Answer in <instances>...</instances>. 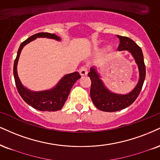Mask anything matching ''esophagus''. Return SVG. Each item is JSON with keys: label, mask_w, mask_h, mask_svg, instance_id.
Instances as JSON below:
<instances>
[{"label": "esophagus", "mask_w": 160, "mask_h": 160, "mask_svg": "<svg viewBox=\"0 0 160 160\" xmlns=\"http://www.w3.org/2000/svg\"><path fill=\"white\" fill-rule=\"evenodd\" d=\"M79 73H80V74L81 75V76H86V75H87V74H88L87 67H86V65L82 66L81 68L79 69Z\"/></svg>", "instance_id": "34e87169"}]
</instances>
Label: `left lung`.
I'll list each match as a JSON object with an SVG mask.
<instances>
[{
    "label": "left lung",
    "mask_w": 160,
    "mask_h": 160,
    "mask_svg": "<svg viewBox=\"0 0 160 160\" xmlns=\"http://www.w3.org/2000/svg\"><path fill=\"white\" fill-rule=\"evenodd\" d=\"M117 37L120 40L118 51H128L135 59L139 72V79L137 85L130 93L119 95L110 92L106 87L96 68L92 67L88 74L92 81L90 96L95 107L104 112L119 111L131 105L139 95L145 78V65L142 49L131 38L122 36H117Z\"/></svg>",
    "instance_id": "8db88e82"
}]
</instances>
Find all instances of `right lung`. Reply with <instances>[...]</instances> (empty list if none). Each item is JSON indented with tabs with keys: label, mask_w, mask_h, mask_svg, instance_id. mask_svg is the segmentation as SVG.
<instances>
[{
	"label": "right lung",
	"mask_w": 160,
	"mask_h": 160,
	"mask_svg": "<svg viewBox=\"0 0 160 160\" xmlns=\"http://www.w3.org/2000/svg\"><path fill=\"white\" fill-rule=\"evenodd\" d=\"M48 38L60 41V38L53 33L49 32H38L35 35H32L29 37L21 44L19 47L17 57L14 62L13 67V74H14L15 85L19 95L22 99L28 104L31 106L32 107L40 111H57L62 109L66 101L68 96L70 93L72 86L77 80H79L81 76L78 72L66 74L59 80L57 86L49 90L41 92L30 91L25 88L21 82L17 73V65L20 56L21 51L27 44L30 43L32 40L36 38Z\"/></svg>",
	"instance_id": "add662e5"
}]
</instances>
